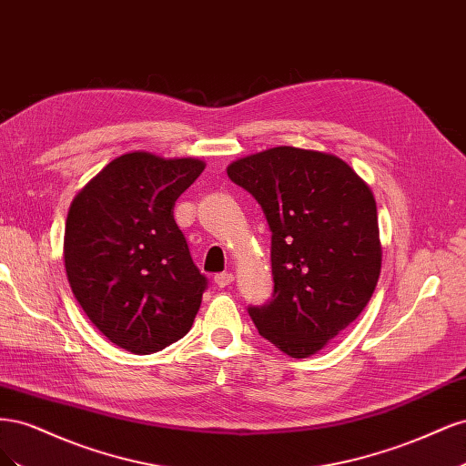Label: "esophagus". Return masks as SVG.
<instances>
[{"instance_id": "obj_1", "label": "esophagus", "mask_w": 466, "mask_h": 466, "mask_svg": "<svg viewBox=\"0 0 466 466\" xmlns=\"http://www.w3.org/2000/svg\"><path fill=\"white\" fill-rule=\"evenodd\" d=\"M233 279H235V276H233L231 272H223V274H216L214 284H216L218 288H228V286L233 284Z\"/></svg>"}]
</instances>
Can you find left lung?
I'll list each match as a JSON object with an SVG mask.
<instances>
[{
	"mask_svg": "<svg viewBox=\"0 0 466 466\" xmlns=\"http://www.w3.org/2000/svg\"><path fill=\"white\" fill-rule=\"evenodd\" d=\"M228 175L272 229L274 298L248 315L286 356H313L375 291L383 248L373 192L338 155L291 146L235 159Z\"/></svg>",
	"mask_w": 466,
	"mask_h": 466,
	"instance_id": "1",
	"label": "left lung"
}]
</instances>
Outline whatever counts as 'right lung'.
<instances>
[{
    "mask_svg": "<svg viewBox=\"0 0 466 466\" xmlns=\"http://www.w3.org/2000/svg\"><path fill=\"white\" fill-rule=\"evenodd\" d=\"M204 168L198 157L130 151L98 171L69 206V288L103 336L132 354L180 340L200 309L208 281L173 208Z\"/></svg>",
    "mask_w": 466,
    "mask_h": 466,
    "instance_id": "add662e5",
    "label": "right lung"
}]
</instances>
